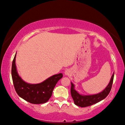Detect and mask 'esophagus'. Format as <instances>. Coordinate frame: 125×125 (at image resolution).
Masks as SVG:
<instances>
[{
    "instance_id": "esophagus-1",
    "label": "esophagus",
    "mask_w": 125,
    "mask_h": 125,
    "mask_svg": "<svg viewBox=\"0 0 125 125\" xmlns=\"http://www.w3.org/2000/svg\"><path fill=\"white\" fill-rule=\"evenodd\" d=\"M70 74V71L69 70H66L65 71V75H69Z\"/></svg>"
}]
</instances>
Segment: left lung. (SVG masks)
<instances>
[{
	"label": "left lung",
	"instance_id": "obj_1",
	"mask_svg": "<svg viewBox=\"0 0 125 125\" xmlns=\"http://www.w3.org/2000/svg\"><path fill=\"white\" fill-rule=\"evenodd\" d=\"M114 77V73L112 74L110 83L105 89L100 93L94 94V95H85L80 94L75 90V85L73 84V83H71V94L74 101V104L81 107H85L96 104L105 99L111 91L112 85L113 83Z\"/></svg>",
	"mask_w": 125,
	"mask_h": 125
}]
</instances>
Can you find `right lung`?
I'll return each instance as SVG.
<instances>
[{
	"mask_svg": "<svg viewBox=\"0 0 125 125\" xmlns=\"http://www.w3.org/2000/svg\"><path fill=\"white\" fill-rule=\"evenodd\" d=\"M16 54L12 63L11 76L16 93L20 97L31 104H41L46 103L52 96V91L57 83L62 77V73L53 75L42 83L36 84L26 83L18 73L15 64Z\"/></svg>",
	"mask_w": 125,
	"mask_h": 125,
	"instance_id": "right-lung-1",
	"label": "right lung"
}]
</instances>
